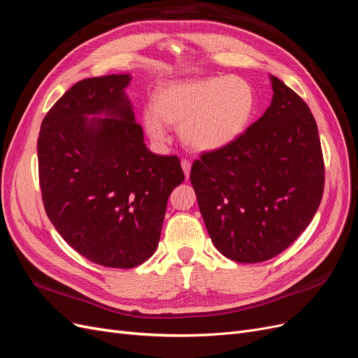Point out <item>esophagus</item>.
Returning <instances> with one entry per match:
<instances>
[{
	"label": "esophagus",
	"mask_w": 358,
	"mask_h": 358,
	"mask_svg": "<svg viewBox=\"0 0 358 358\" xmlns=\"http://www.w3.org/2000/svg\"><path fill=\"white\" fill-rule=\"evenodd\" d=\"M180 166H182L183 173H185V176L188 178L189 176V171H191V161L189 159H182L180 161Z\"/></svg>",
	"instance_id": "obj_1"
}]
</instances>
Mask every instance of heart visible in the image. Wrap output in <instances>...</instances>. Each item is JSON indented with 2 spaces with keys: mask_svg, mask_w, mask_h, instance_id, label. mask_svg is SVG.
<instances>
[{
  "mask_svg": "<svg viewBox=\"0 0 358 358\" xmlns=\"http://www.w3.org/2000/svg\"><path fill=\"white\" fill-rule=\"evenodd\" d=\"M255 103L252 86L236 76L170 82L158 88L155 106H146L142 119L157 142L167 138L169 122L179 127L187 146L210 152L231 145L245 133Z\"/></svg>",
  "mask_w": 358,
  "mask_h": 358,
  "instance_id": "obj_1",
  "label": "heart"
}]
</instances>
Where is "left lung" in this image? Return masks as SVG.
<instances>
[{
  "mask_svg": "<svg viewBox=\"0 0 358 358\" xmlns=\"http://www.w3.org/2000/svg\"><path fill=\"white\" fill-rule=\"evenodd\" d=\"M264 115L191 167L206 229L237 263L273 258L305 231L324 192L318 127L308 104L275 76Z\"/></svg>",
  "mask_w": 358,
  "mask_h": 358,
  "instance_id": "8db88e82",
  "label": "left lung"
}]
</instances>
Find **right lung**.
Wrapping results in <instances>:
<instances>
[{
	"instance_id": "add662e5",
	"label": "right lung",
	"mask_w": 358,
	"mask_h": 358,
	"mask_svg": "<svg viewBox=\"0 0 358 358\" xmlns=\"http://www.w3.org/2000/svg\"><path fill=\"white\" fill-rule=\"evenodd\" d=\"M129 80L110 74L73 85L43 119L37 140L50 222L86 259L116 268L152 257L169 196L185 179L176 155L146 148L124 92Z\"/></svg>"
}]
</instances>
